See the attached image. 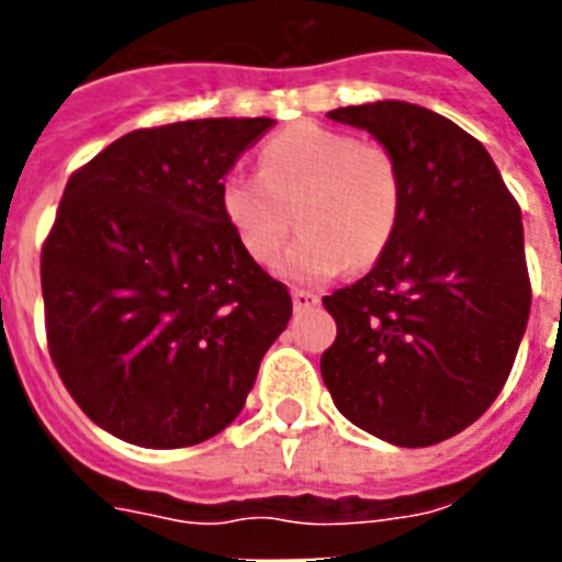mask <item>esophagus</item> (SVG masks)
Listing matches in <instances>:
<instances>
[{
  "label": "esophagus",
  "instance_id": "34e87169",
  "mask_svg": "<svg viewBox=\"0 0 562 562\" xmlns=\"http://www.w3.org/2000/svg\"><path fill=\"white\" fill-rule=\"evenodd\" d=\"M291 300H294V312H312L315 306H321V297H317L315 291H294L291 294Z\"/></svg>",
  "mask_w": 562,
  "mask_h": 562
}]
</instances>
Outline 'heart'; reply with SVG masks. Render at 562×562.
Here are the masks:
<instances>
[{
	"label": "heart",
	"instance_id": "b5f03b06",
	"mask_svg": "<svg viewBox=\"0 0 562 562\" xmlns=\"http://www.w3.org/2000/svg\"><path fill=\"white\" fill-rule=\"evenodd\" d=\"M400 210L391 151L312 122L271 136L259 175H233L221 187V212L254 262L280 254L294 212L300 236L280 262L294 282L333 280L347 265L370 268L391 245Z\"/></svg>",
	"mask_w": 562,
	"mask_h": 562
}]
</instances>
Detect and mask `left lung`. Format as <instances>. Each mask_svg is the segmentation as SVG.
Returning a JSON list of instances; mask_svg holds the SVG:
<instances>
[{"label":"left lung","instance_id":"1","mask_svg":"<svg viewBox=\"0 0 562 562\" xmlns=\"http://www.w3.org/2000/svg\"><path fill=\"white\" fill-rule=\"evenodd\" d=\"M400 166L402 210L373 271L324 297L335 408L393 446L472 426L505 387L531 312L522 212L487 148L408 101L329 110Z\"/></svg>","mask_w":562,"mask_h":562}]
</instances>
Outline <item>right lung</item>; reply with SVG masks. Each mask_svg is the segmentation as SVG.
<instances>
[{"mask_svg":"<svg viewBox=\"0 0 562 562\" xmlns=\"http://www.w3.org/2000/svg\"><path fill=\"white\" fill-rule=\"evenodd\" d=\"M271 125L145 127L66 183L40 259L48 352L83 414L125 443L180 449L224 431L289 326V289L221 212V180Z\"/></svg>","mask_w":562,"mask_h":562,"instance_id":"right-lung-1","label":"right lung"}]
</instances>
